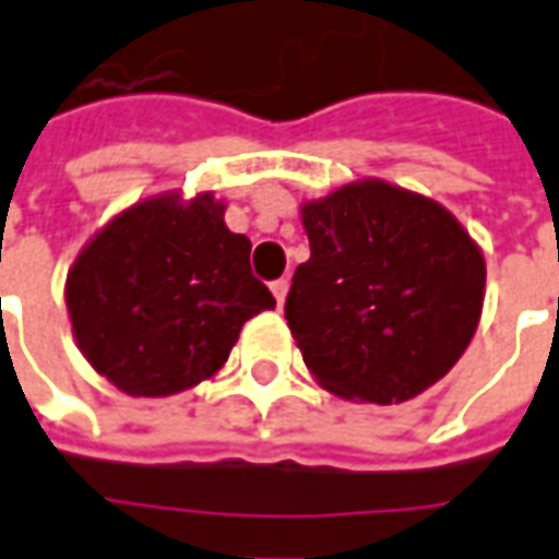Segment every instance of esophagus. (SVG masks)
Wrapping results in <instances>:
<instances>
[{"label": "esophagus", "instance_id": "34e87169", "mask_svg": "<svg viewBox=\"0 0 559 559\" xmlns=\"http://www.w3.org/2000/svg\"><path fill=\"white\" fill-rule=\"evenodd\" d=\"M287 290H290V284H287V278L272 281V293H275V302H278V308L284 306V299H287Z\"/></svg>", "mask_w": 559, "mask_h": 559}]
</instances>
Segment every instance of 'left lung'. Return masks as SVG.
I'll return each mask as SVG.
<instances>
[{
    "instance_id": "1",
    "label": "left lung",
    "mask_w": 559,
    "mask_h": 559,
    "mask_svg": "<svg viewBox=\"0 0 559 559\" xmlns=\"http://www.w3.org/2000/svg\"><path fill=\"white\" fill-rule=\"evenodd\" d=\"M308 257L287 326L308 372L342 400H415L478 330L487 266L442 202L360 178L299 205Z\"/></svg>"
}]
</instances>
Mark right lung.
<instances>
[{
	"instance_id": "add662e5",
	"label": "right lung",
	"mask_w": 559,
	"mask_h": 559,
	"mask_svg": "<svg viewBox=\"0 0 559 559\" xmlns=\"http://www.w3.org/2000/svg\"><path fill=\"white\" fill-rule=\"evenodd\" d=\"M214 193L166 190L117 212L66 275L78 350L127 396H175L224 369L241 326L275 308L251 241Z\"/></svg>"
}]
</instances>
